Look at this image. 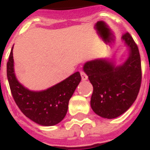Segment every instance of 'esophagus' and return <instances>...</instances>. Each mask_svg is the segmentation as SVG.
<instances>
[{
	"mask_svg": "<svg viewBox=\"0 0 150 150\" xmlns=\"http://www.w3.org/2000/svg\"><path fill=\"white\" fill-rule=\"evenodd\" d=\"M80 75H81V77H82V79H83V80H86V79H87V78H88L87 75H86V73H85L83 71H81Z\"/></svg>",
	"mask_w": 150,
	"mask_h": 150,
	"instance_id": "34e87169",
	"label": "esophagus"
}]
</instances>
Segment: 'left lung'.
Returning a JSON list of instances; mask_svg holds the SVG:
<instances>
[{"label": "left lung", "mask_w": 150, "mask_h": 150, "mask_svg": "<svg viewBox=\"0 0 150 150\" xmlns=\"http://www.w3.org/2000/svg\"><path fill=\"white\" fill-rule=\"evenodd\" d=\"M122 40L129 48L127 60L115 67L112 61L98 59L88 61L83 71L93 86L91 106L100 117L115 118L120 116L136 100L142 83L139 50L129 33Z\"/></svg>", "instance_id": "1"}]
</instances>
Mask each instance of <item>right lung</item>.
Masks as SVG:
<instances>
[{"label": "right lung", "instance_id": "right-lung-1", "mask_svg": "<svg viewBox=\"0 0 150 150\" xmlns=\"http://www.w3.org/2000/svg\"><path fill=\"white\" fill-rule=\"evenodd\" d=\"M13 48L7 63V77L15 103L26 117L39 125L51 126L58 124L65 117L70 98L80 83L79 72H75L45 91H32L16 79L13 67Z\"/></svg>", "mask_w": 150, "mask_h": 150}]
</instances>
